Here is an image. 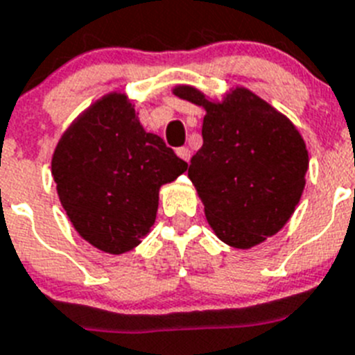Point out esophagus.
Wrapping results in <instances>:
<instances>
[{"label":"esophagus","instance_id":"obj_1","mask_svg":"<svg viewBox=\"0 0 355 355\" xmlns=\"http://www.w3.org/2000/svg\"><path fill=\"white\" fill-rule=\"evenodd\" d=\"M177 155L180 157V159L186 160V162H189V159H191V150H189V148H186V146L177 148Z\"/></svg>","mask_w":355,"mask_h":355}]
</instances>
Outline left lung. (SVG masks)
I'll use <instances>...</instances> for the list:
<instances>
[{
    "instance_id": "left-lung-1",
    "label": "left lung",
    "mask_w": 355,
    "mask_h": 355,
    "mask_svg": "<svg viewBox=\"0 0 355 355\" xmlns=\"http://www.w3.org/2000/svg\"><path fill=\"white\" fill-rule=\"evenodd\" d=\"M173 92L207 112L187 175L216 236L245 250L279 232L300 202L309 168L295 125L245 87L221 101L189 85Z\"/></svg>"
}]
</instances>
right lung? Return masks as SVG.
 I'll return each instance as SVG.
<instances>
[{
    "instance_id": "obj_1",
    "label": "right lung",
    "mask_w": 355,
    "mask_h": 355,
    "mask_svg": "<svg viewBox=\"0 0 355 355\" xmlns=\"http://www.w3.org/2000/svg\"><path fill=\"white\" fill-rule=\"evenodd\" d=\"M187 169L159 135L141 126L121 92L92 103L66 130L51 175L76 232L100 250L125 254L155 223L159 189Z\"/></svg>"
}]
</instances>
